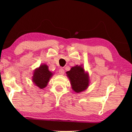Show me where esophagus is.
<instances>
[{"instance_id":"34e87169","label":"esophagus","mask_w":132,"mask_h":132,"mask_svg":"<svg viewBox=\"0 0 132 132\" xmlns=\"http://www.w3.org/2000/svg\"><path fill=\"white\" fill-rule=\"evenodd\" d=\"M65 73V71L63 69V68H60V69L59 70V75H64Z\"/></svg>"}]
</instances>
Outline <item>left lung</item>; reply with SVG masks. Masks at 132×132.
<instances>
[{"label": "left lung", "mask_w": 132, "mask_h": 132, "mask_svg": "<svg viewBox=\"0 0 132 132\" xmlns=\"http://www.w3.org/2000/svg\"><path fill=\"white\" fill-rule=\"evenodd\" d=\"M67 74L71 82L72 88L76 93H80L87 88L89 85V77L82 67H73L69 71L67 72Z\"/></svg>", "instance_id": "1"}]
</instances>
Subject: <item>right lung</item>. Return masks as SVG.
Masks as SVG:
<instances>
[{
    "instance_id": "1",
    "label": "right lung",
    "mask_w": 132,
    "mask_h": 132,
    "mask_svg": "<svg viewBox=\"0 0 132 132\" xmlns=\"http://www.w3.org/2000/svg\"><path fill=\"white\" fill-rule=\"evenodd\" d=\"M52 76V73L48 70V66L42 65L34 71L33 82L38 87L43 89L47 86Z\"/></svg>"
}]
</instances>
